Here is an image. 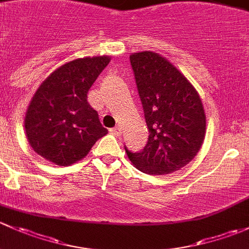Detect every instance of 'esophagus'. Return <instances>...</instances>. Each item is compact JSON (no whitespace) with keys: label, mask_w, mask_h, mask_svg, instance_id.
Here are the masks:
<instances>
[{"label":"esophagus","mask_w":249,"mask_h":249,"mask_svg":"<svg viewBox=\"0 0 249 249\" xmlns=\"http://www.w3.org/2000/svg\"><path fill=\"white\" fill-rule=\"evenodd\" d=\"M109 132L111 133V134H114L115 137H120V135H121V128L120 127H114V128H110L109 129Z\"/></svg>","instance_id":"1"}]
</instances>
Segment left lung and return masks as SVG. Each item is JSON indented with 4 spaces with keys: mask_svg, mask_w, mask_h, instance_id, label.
<instances>
[{
    "mask_svg": "<svg viewBox=\"0 0 249 249\" xmlns=\"http://www.w3.org/2000/svg\"><path fill=\"white\" fill-rule=\"evenodd\" d=\"M148 140L128 158L140 171L165 175L187 165L205 139L206 116L198 92L186 76L166 58L152 51L129 56Z\"/></svg>",
    "mask_w": 249,
    "mask_h": 249,
    "instance_id": "obj_1",
    "label": "left lung"
}]
</instances>
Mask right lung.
<instances>
[{
	"instance_id": "add662e5",
	"label": "right lung",
	"mask_w": 249,
	"mask_h": 249,
	"mask_svg": "<svg viewBox=\"0 0 249 249\" xmlns=\"http://www.w3.org/2000/svg\"><path fill=\"white\" fill-rule=\"evenodd\" d=\"M109 62V56L76 58L40 84L25 116L27 140L36 153L67 166L83 160L107 134L87 92Z\"/></svg>"
}]
</instances>
